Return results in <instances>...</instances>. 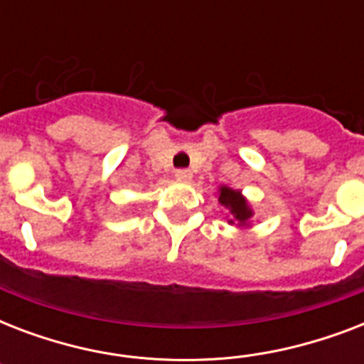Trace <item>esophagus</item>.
Listing matches in <instances>:
<instances>
[{"mask_svg":"<svg viewBox=\"0 0 364 364\" xmlns=\"http://www.w3.org/2000/svg\"><path fill=\"white\" fill-rule=\"evenodd\" d=\"M177 181H191L193 179V171L191 170H177L176 171Z\"/></svg>","mask_w":364,"mask_h":364,"instance_id":"esophagus-1","label":"esophagus"}]
</instances>
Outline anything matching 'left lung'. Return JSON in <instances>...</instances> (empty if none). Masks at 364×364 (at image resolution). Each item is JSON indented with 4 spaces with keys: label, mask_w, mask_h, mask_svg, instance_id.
Listing matches in <instances>:
<instances>
[{
    "label": "left lung",
    "mask_w": 364,
    "mask_h": 364,
    "mask_svg": "<svg viewBox=\"0 0 364 364\" xmlns=\"http://www.w3.org/2000/svg\"><path fill=\"white\" fill-rule=\"evenodd\" d=\"M219 204L228 210V223L230 225L247 227L249 219L253 217V211L249 208L247 200L243 198V194L240 191L225 187V185L219 188Z\"/></svg>",
    "instance_id": "1"
}]
</instances>
